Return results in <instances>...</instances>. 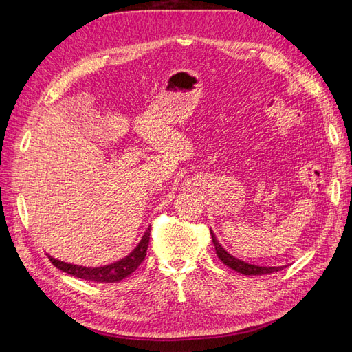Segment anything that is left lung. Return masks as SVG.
<instances>
[{
  "label": "left lung",
  "instance_id": "1",
  "mask_svg": "<svg viewBox=\"0 0 352 352\" xmlns=\"http://www.w3.org/2000/svg\"><path fill=\"white\" fill-rule=\"evenodd\" d=\"M212 231V230H210ZM212 241L214 243V250L218 257L223 265H227L228 267L234 269V271L241 272L243 275H265V274H272V272H278L284 266H258V265H251L246 263L243 260H239L234 256H231L228 251L223 250V246L219 243L218 239H216L214 233L212 231Z\"/></svg>",
  "mask_w": 352,
  "mask_h": 352
}]
</instances>
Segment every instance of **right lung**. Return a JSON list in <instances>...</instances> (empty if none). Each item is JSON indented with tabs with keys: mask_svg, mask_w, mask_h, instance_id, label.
<instances>
[{
	"mask_svg": "<svg viewBox=\"0 0 352 352\" xmlns=\"http://www.w3.org/2000/svg\"><path fill=\"white\" fill-rule=\"evenodd\" d=\"M149 231H151L149 228L145 231L144 236L140 239V242L138 243L136 248L129 254V256H125L121 260L113 261V263H109V265H104V266L87 267V266H80L74 263H66V261L57 260L52 256H50V254H47V256L51 260V263L57 269H60V271L69 275L77 276V278L96 281V283H116L131 275L134 271H136L142 261H144L146 256L148 243H149Z\"/></svg>",
	"mask_w": 352,
	"mask_h": 352,
	"instance_id": "1",
	"label": "right lung"
}]
</instances>
